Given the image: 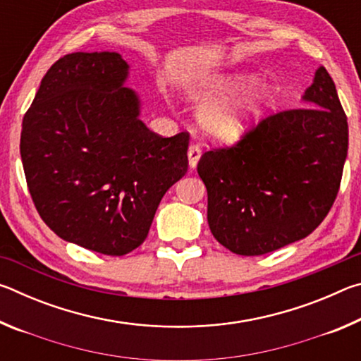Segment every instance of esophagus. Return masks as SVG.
Masks as SVG:
<instances>
[{
  "label": "esophagus",
  "mask_w": 361,
  "mask_h": 361,
  "mask_svg": "<svg viewBox=\"0 0 361 361\" xmlns=\"http://www.w3.org/2000/svg\"><path fill=\"white\" fill-rule=\"evenodd\" d=\"M200 156H202V151H200V148L197 145H191L189 146L188 149V161H189V167L191 169H195V166H197L199 159Z\"/></svg>",
  "instance_id": "esophagus-1"
}]
</instances>
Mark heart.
Here are the masks:
<instances>
[{"mask_svg": "<svg viewBox=\"0 0 361 361\" xmlns=\"http://www.w3.org/2000/svg\"><path fill=\"white\" fill-rule=\"evenodd\" d=\"M258 76L250 73H210L192 82L191 95L202 102L199 124L204 132L221 140H239L253 129L271 90L258 87L235 99L230 97L253 87Z\"/></svg>", "mask_w": 361, "mask_h": 361, "instance_id": "b5f03b06", "label": "heart"}]
</instances>
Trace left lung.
I'll list each match as a JSON object with an SVG mask.
<instances>
[{
	"instance_id": "obj_1",
	"label": "left lung",
	"mask_w": 361,
	"mask_h": 361,
	"mask_svg": "<svg viewBox=\"0 0 361 361\" xmlns=\"http://www.w3.org/2000/svg\"><path fill=\"white\" fill-rule=\"evenodd\" d=\"M301 102L304 108L269 116L232 148L200 157L210 231L232 253L258 256L301 240L331 209L349 126L323 66Z\"/></svg>"
}]
</instances>
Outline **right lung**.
Here are the masks:
<instances>
[{"mask_svg":"<svg viewBox=\"0 0 361 361\" xmlns=\"http://www.w3.org/2000/svg\"><path fill=\"white\" fill-rule=\"evenodd\" d=\"M129 76L118 52L68 54L42 78L22 122V164L42 221L109 256L142 245L164 194L188 172V133H152Z\"/></svg>","mask_w":361,"mask_h":361,"instance_id":"add662e5","label":"right lung"}]
</instances>
